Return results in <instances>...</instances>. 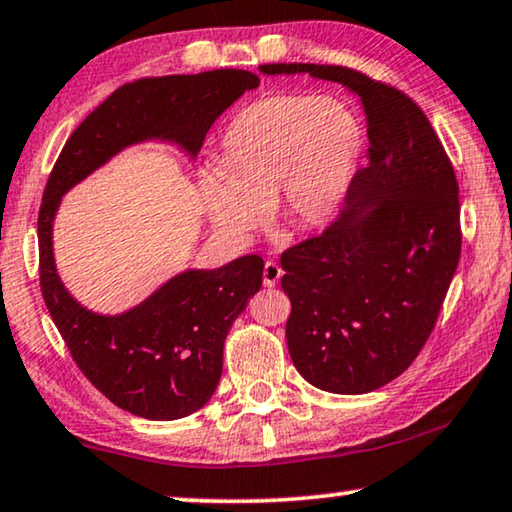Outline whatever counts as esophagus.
Instances as JSON below:
<instances>
[{
  "instance_id": "34e87169",
  "label": "esophagus",
  "mask_w": 512,
  "mask_h": 512,
  "mask_svg": "<svg viewBox=\"0 0 512 512\" xmlns=\"http://www.w3.org/2000/svg\"><path fill=\"white\" fill-rule=\"evenodd\" d=\"M280 278H282L280 264L273 262V259H266L264 262V287H276Z\"/></svg>"
}]
</instances>
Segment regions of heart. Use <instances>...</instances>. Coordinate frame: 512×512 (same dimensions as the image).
<instances>
[{
	"instance_id": "obj_1",
	"label": "heart",
	"mask_w": 512,
	"mask_h": 512,
	"mask_svg": "<svg viewBox=\"0 0 512 512\" xmlns=\"http://www.w3.org/2000/svg\"><path fill=\"white\" fill-rule=\"evenodd\" d=\"M361 126L333 98L271 94L230 119L213 149L216 170L200 172L211 225L246 239L264 216L287 232L312 230L338 209L352 179Z\"/></svg>"
}]
</instances>
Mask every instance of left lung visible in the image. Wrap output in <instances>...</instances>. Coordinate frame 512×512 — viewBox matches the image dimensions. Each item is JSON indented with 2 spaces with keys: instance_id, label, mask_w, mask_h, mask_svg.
Masks as SVG:
<instances>
[{
  "instance_id": "left-lung-1",
  "label": "left lung",
  "mask_w": 512,
  "mask_h": 512,
  "mask_svg": "<svg viewBox=\"0 0 512 512\" xmlns=\"http://www.w3.org/2000/svg\"><path fill=\"white\" fill-rule=\"evenodd\" d=\"M259 71L338 82L365 112L370 165L352 179L349 209L282 250L280 285L301 377L329 393H370L416 361L455 276L462 230L453 163L418 103L386 82L333 64Z\"/></svg>"
}]
</instances>
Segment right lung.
<instances>
[{
  "label": "right lung",
  "instance_id": "add662e5",
  "mask_svg": "<svg viewBox=\"0 0 512 512\" xmlns=\"http://www.w3.org/2000/svg\"><path fill=\"white\" fill-rule=\"evenodd\" d=\"M241 68L140 78L105 98L75 128L52 167L38 211V280L52 322L73 361L105 398L149 421L202 409L223 375V347L234 319L262 287L264 259L243 255L213 271H186L119 317L71 299L52 257L59 197L133 142L163 137L197 154L220 114L255 89Z\"/></svg>",
  "mask_w": 512,
  "mask_h": 512
}]
</instances>
